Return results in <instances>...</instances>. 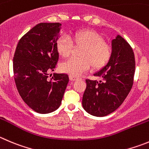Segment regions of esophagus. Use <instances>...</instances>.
<instances>
[{"label":"esophagus","instance_id":"esophagus-1","mask_svg":"<svg viewBox=\"0 0 149 149\" xmlns=\"http://www.w3.org/2000/svg\"><path fill=\"white\" fill-rule=\"evenodd\" d=\"M69 78H70V80L72 81H76L77 79H79V78L76 77V76H71V75H70L69 76Z\"/></svg>","mask_w":149,"mask_h":149}]
</instances>
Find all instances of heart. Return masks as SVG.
Listing matches in <instances>:
<instances>
[{"label": "heart", "mask_w": 149, "mask_h": 149, "mask_svg": "<svg viewBox=\"0 0 149 149\" xmlns=\"http://www.w3.org/2000/svg\"><path fill=\"white\" fill-rule=\"evenodd\" d=\"M73 42L78 46H83L79 56L70 58L60 64L63 73L77 76L90 68L100 69L108 63L112 56V50L98 33L90 30H80L72 36ZM58 54L62 57H68L73 48V42L68 35H62L56 42Z\"/></svg>", "instance_id": "obj_1"}]
</instances>
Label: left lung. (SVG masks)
<instances>
[{"instance_id": "8db88e82", "label": "left lung", "mask_w": 149, "mask_h": 149, "mask_svg": "<svg viewBox=\"0 0 149 149\" xmlns=\"http://www.w3.org/2000/svg\"><path fill=\"white\" fill-rule=\"evenodd\" d=\"M112 56L104 67L94 73L103 81L87 79L82 98L84 110L96 117H104L122 104L133 84L135 60L132 48L120 35L111 41Z\"/></svg>"}]
</instances>
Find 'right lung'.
Masks as SVG:
<instances>
[{
	"label": "right lung",
	"instance_id": "obj_1",
	"mask_svg": "<svg viewBox=\"0 0 149 149\" xmlns=\"http://www.w3.org/2000/svg\"><path fill=\"white\" fill-rule=\"evenodd\" d=\"M62 30L59 23H40L29 31L17 45L13 59L18 93L30 108L40 114L56 110L62 103L69 77L54 73L59 59L56 42Z\"/></svg>",
	"mask_w": 149,
	"mask_h": 149
}]
</instances>
